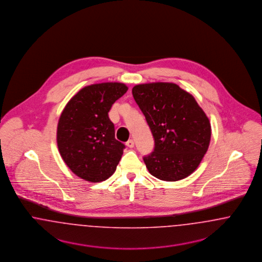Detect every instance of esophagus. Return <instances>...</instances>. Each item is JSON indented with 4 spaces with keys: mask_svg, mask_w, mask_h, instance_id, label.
<instances>
[{
    "mask_svg": "<svg viewBox=\"0 0 262 262\" xmlns=\"http://www.w3.org/2000/svg\"><path fill=\"white\" fill-rule=\"evenodd\" d=\"M126 146L129 147V148H133V147H134V141H133L132 139L128 140V141L126 142Z\"/></svg>",
    "mask_w": 262,
    "mask_h": 262,
    "instance_id": "esophagus-1",
    "label": "esophagus"
}]
</instances>
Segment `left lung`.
<instances>
[{
	"label": "left lung",
	"mask_w": 262,
	"mask_h": 262,
	"mask_svg": "<svg viewBox=\"0 0 262 262\" xmlns=\"http://www.w3.org/2000/svg\"><path fill=\"white\" fill-rule=\"evenodd\" d=\"M132 94L155 139L144 157L148 172L163 181H178L198 168L208 148L211 126L188 92L174 83L139 84Z\"/></svg>",
	"instance_id": "left-lung-1"
}]
</instances>
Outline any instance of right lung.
<instances>
[{
    "label": "right lung",
    "mask_w": 262,
    "mask_h": 262,
    "mask_svg": "<svg viewBox=\"0 0 262 262\" xmlns=\"http://www.w3.org/2000/svg\"><path fill=\"white\" fill-rule=\"evenodd\" d=\"M127 90L125 84L118 82L86 86L60 114L57 131L59 154L69 169L86 181L110 178L123 155L125 146L114 137L108 112Z\"/></svg>",
    "instance_id": "right-lung-1"
}]
</instances>
